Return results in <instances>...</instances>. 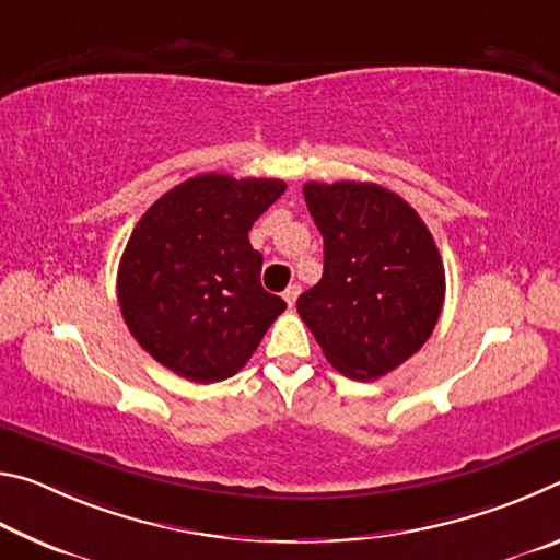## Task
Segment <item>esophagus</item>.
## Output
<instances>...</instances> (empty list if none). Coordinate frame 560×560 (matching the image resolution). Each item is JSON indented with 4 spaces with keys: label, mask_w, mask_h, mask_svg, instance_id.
<instances>
[{
    "label": "esophagus",
    "mask_w": 560,
    "mask_h": 560,
    "mask_svg": "<svg viewBox=\"0 0 560 560\" xmlns=\"http://www.w3.org/2000/svg\"><path fill=\"white\" fill-rule=\"evenodd\" d=\"M299 293H301V287H296V283H291V287H289L287 291H283V301L289 303V308H293V303H296Z\"/></svg>",
    "instance_id": "34e87169"
}]
</instances>
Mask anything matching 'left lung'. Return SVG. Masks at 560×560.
<instances>
[{
  "label": "left lung",
  "instance_id": "1",
  "mask_svg": "<svg viewBox=\"0 0 560 560\" xmlns=\"http://www.w3.org/2000/svg\"><path fill=\"white\" fill-rule=\"evenodd\" d=\"M324 234V277L296 301L328 363L355 381L383 377L432 336L444 267L428 224L373 183H306Z\"/></svg>",
  "mask_w": 560,
  "mask_h": 560
}]
</instances>
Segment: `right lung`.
I'll list each match as a JSON object with an SVG mask.
<instances>
[{
  "mask_svg": "<svg viewBox=\"0 0 560 560\" xmlns=\"http://www.w3.org/2000/svg\"><path fill=\"white\" fill-rule=\"evenodd\" d=\"M287 183L205 173L140 217L118 267V303L132 338L192 383L240 373L287 308L261 289L249 230Z\"/></svg>",
  "mask_w": 560,
  "mask_h": 560,
  "instance_id": "obj_1",
  "label": "right lung"
}]
</instances>
